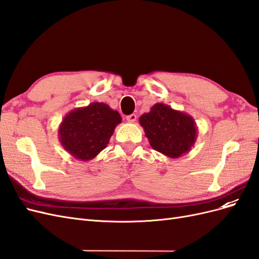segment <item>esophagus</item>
I'll return each instance as SVG.
<instances>
[{"label":"esophagus","instance_id":"34e87169","mask_svg":"<svg viewBox=\"0 0 259 259\" xmlns=\"http://www.w3.org/2000/svg\"><path fill=\"white\" fill-rule=\"evenodd\" d=\"M136 119H137V115H136V114H134V113L126 116V121H127L128 123H134V122L136 121Z\"/></svg>","mask_w":259,"mask_h":259}]
</instances>
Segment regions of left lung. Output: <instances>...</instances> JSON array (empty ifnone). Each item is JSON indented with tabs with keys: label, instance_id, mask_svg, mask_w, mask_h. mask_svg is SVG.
<instances>
[{
	"label": "left lung",
	"instance_id": "left-lung-1",
	"mask_svg": "<svg viewBox=\"0 0 259 259\" xmlns=\"http://www.w3.org/2000/svg\"><path fill=\"white\" fill-rule=\"evenodd\" d=\"M139 123L154 150L171 159L189 152L198 137L193 117L165 104H155L139 117Z\"/></svg>",
	"mask_w": 259,
	"mask_h": 259
}]
</instances>
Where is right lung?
I'll use <instances>...</instances> for the list:
<instances>
[{"mask_svg": "<svg viewBox=\"0 0 259 259\" xmlns=\"http://www.w3.org/2000/svg\"><path fill=\"white\" fill-rule=\"evenodd\" d=\"M121 115L104 103H92L67 113L58 128V138L74 159L90 161L109 144Z\"/></svg>", "mask_w": 259, "mask_h": 259, "instance_id": "1", "label": "right lung"}]
</instances>
